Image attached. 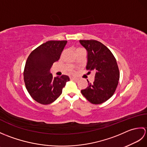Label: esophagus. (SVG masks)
I'll use <instances>...</instances> for the list:
<instances>
[{"label":"esophagus","instance_id":"1","mask_svg":"<svg viewBox=\"0 0 147 147\" xmlns=\"http://www.w3.org/2000/svg\"><path fill=\"white\" fill-rule=\"evenodd\" d=\"M70 80L71 81H75V82H77V81H78V78H74V77H71L70 78Z\"/></svg>","mask_w":147,"mask_h":147}]
</instances>
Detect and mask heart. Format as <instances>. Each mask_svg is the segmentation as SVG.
<instances>
[{
  "mask_svg": "<svg viewBox=\"0 0 147 147\" xmlns=\"http://www.w3.org/2000/svg\"><path fill=\"white\" fill-rule=\"evenodd\" d=\"M82 49H81V48H78L76 50V51H79V50H82ZM72 73H73V71H72Z\"/></svg>",
  "mask_w": 147,
  "mask_h": 147,
  "instance_id": "heart-1",
  "label": "heart"
}]
</instances>
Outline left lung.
<instances>
[{
	"label": "left lung",
	"instance_id": "obj_1",
	"mask_svg": "<svg viewBox=\"0 0 147 147\" xmlns=\"http://www.w3.org/2000/svg\"><path fill=\"white\" fill-rule=\"evenodd\" d=\"M87 51L86 69L95 71V80L81 92L93 104L107 101L113 95L119 80V71L114 56L107 47L94 40H80Z\"/></svg>",
	"mask_w": 147,
	"mask_h": 147
}]
</instances>
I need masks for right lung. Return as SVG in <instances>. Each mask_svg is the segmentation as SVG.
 I'll return each mask as SVG.
<instances>
[{
	"label": "right lung",
	"mask_w": 147,
	"mask_h": 147,
	"mask_svg": "<svg viewBox=\"0 0 147 147\" xmlns=\"http://www.w3.org/2000/svg\"><path fill=\"white\" fill-rule=\"evenodd\" d=\"M66 40H51L38 47L30 54L24 67V81L31 96L41 104L54 102L69 81L66 75L54 78L52 65L59 61Z\"/></svg>",
	"instance_id": "right-lung-1"
}]
</instances>
